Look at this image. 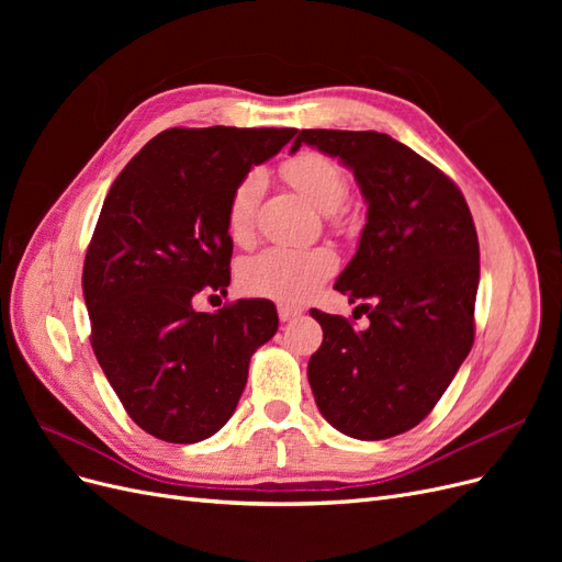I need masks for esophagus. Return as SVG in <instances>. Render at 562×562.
Instances as JSON below:
<instances>
[{"label": "esophagus", "mask_w": 562, "mask_h": 562, "mask_svg": "<svg viewBox=\"0 0 562 562\" xmlns=\"http://www.w3.org/2000/svg\"><path fill=\"white\" fill-rule=\"evenodd\" d=\"M300 314H302V312H300V310H295V307H288V304H279V318H281L283 323L297 318Z\"/></svg>", "instance_id": "esophagus-1"}]
</instances>
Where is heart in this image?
Returning <instances> with one entry per match:
<instances>
[{
    "mask_svg": "<svg viewBox=\"0 0 562 562\" xmlns=\"http://www.w3.org/2000/svg\"><path fill=\"white\" fill-rule=\"evenodd\" d=\"M283 178L323 213H335L349 196V180L342 168L321 151H300L281 164ZM262 194V176L248 173L236 182L227 201L225 225L234 241H248L255 211ZM335 271V255L323 248L269 246L250 255L239 267V283L248 295L281 304H300L312 297Z\"/></svg>",
    "mask_w": 562,
    "mask_h": 562,
    "instance_id": "1",
    "label": "heart"
}]
</instances>
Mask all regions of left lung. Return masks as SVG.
<instances>
[{
    "mask_svg": "<svg viewBox=\"0 0 562 562\" xmlns=\"http://www.w3.org/2000/svg\"><path fill=\"white\" fill-rule=\"evenodd\" d=\"M302 143L339 157L368 201L359 250L335 288L370 326L310 314L323 342L307 375L337 431L382 440L427 417L469 356L481 277L479 234L462 190L417 151L378 131L304 128Z\"/></svg>",
    "mask_w": 562,
    "mask_h": 562,
    "instance_id": "8db88e82",
    "label": "left lung"
}]
</instances>
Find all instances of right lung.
<instances>
[{
    "instance_id": "right-lung-1",
    "label": "right lung",
    "mask_w": 562,
    "mask_h": 562,
    "mask_svg": "<svg viewBox=\"0 0 562 562\" xmlns=\"http://www.w3.org/2000/svg\"><path fill=\"white\" fill-rule=\"evenodd\" d=\"M295 133L168 128L105 196L81 274L91 347L128 417L166 443H199L225 427L252 351L279 328L267 300H236L215 314L192 300L227 293L229 194Z\"/></svg>"
}]
</instances>
